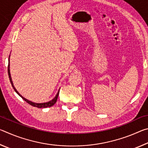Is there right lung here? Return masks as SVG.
Masks as SVG:
<instances>
[{"label":"right lung","instance_id":"1","mask_svg":"<svg viewBox=\"0 0 148 148\" xmlns=\"http://www.w3.org/2000/svg\"><path fill=\"white\" fill-rule=\"evenodd\" d=\"M8 76H9V79H10V83L12 84V86L13 87L14 91H16L17 94H18L20 97H21L22 99H23L25 101H26L27 103L31 104V106H34V107H37V108H47V107H51L52 106H53L54 104L56 103L57 102V98H58V96H59V90L58 92H57V94L56 95V96L55 97V98L53 99H52L51 101H50L49 102H45V103H34V102H32L31 101H29V100H27L26 99H25L23 97H22L21 95H20L18 92H17V90L15 88L14 85H13V82L12 81V78H11V76H10V56H9V62H8Z\"/></svg>","mask_w":148,"mask_h":148}]
</instances>
